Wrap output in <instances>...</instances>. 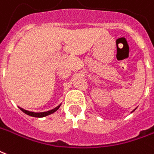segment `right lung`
Returning a JSON list of instances; mask_svg holds the SVG:
<instances>
[{"label": "right lung", "mask_w": 154, "mask_h": 154, "mask_svg": "<svg viewBox=\"0 0 154 154\" xmlns=\"http://www.w3.org/2000/svg\"><path fill=\"white\" fill-rule=\"evenodd\" d=\"M60 107V104L59 106H57L56 108H54V109H51L50 111H47V112H30V111H28V110H25V109H22V108H19V109L22 110L23 112L26 113V114L29 115V116H32V117H35V118H43V117H45V116H47V115H50L51 113H53L55 111H57L59 108Z\"/></svg>", "instance_id": "add662e5"}]
</instances>
